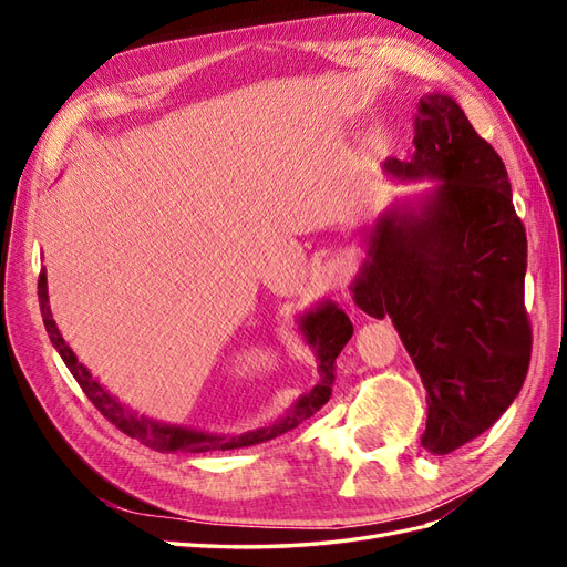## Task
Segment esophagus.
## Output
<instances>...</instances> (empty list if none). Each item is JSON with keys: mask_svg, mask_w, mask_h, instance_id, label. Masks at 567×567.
<instances>
[{"mask_svg": "<svg viewBox=\"0 0 567 567\" xmlns=\"http://www.w3.org/2000/svg\"><path fill=\"white\" fill-rule=\"evenodd\" d=\"M348 279H350V265L346 260H338V257L323 262V267L319 269V281L329 290H340L348 284Z\"/></svg>", "mask_w": 567, "mask_h": 567, "instance_id": "esophagus-1", "label": "esophagus"}]
</instances>
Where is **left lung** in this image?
Listing matches in <instances>:
<instances>
[{
    "label": "left lung",
    "instance_id": "1",
    "mask_svg": "<svg viewBox=\"0 0 567 567\" xmlns=\"http://www.w3.org/2000/svg\"><path fill=\"white\" fill-rule=\"evenodd\" d=\"M414 146L385 173L437 184L419 210L375 221L352 293L398 329L427 392L421 444L442 456L499 421L525 383L527 236L504 161L452 96L421 99Z\"/></svg>",
    "mask_w": 567,
    "mask_h": 567
}]
</instances>
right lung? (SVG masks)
I'll use <instances>...</instances> for the list:
<instances>
[{
    "instance_id": "right-lung-1",
    "label": "right lung",
    "mask_w": 567,
    "mask_h": 567,
    "mask_svg": "<svg viewBox=\"0 0 567 567\" xmlns=\"http://www.w3.org/2000/svg\"><path fill=\"white\" fill-rule=\"evenodd\" d=\"M38 296H40V312L44 319V329L51 338V346H54L65 362V367L71 369L73 379L80 383L84 394L92 400V404L109 419L117 431H123L125 435L140 440L146 447L156 450V452H227V450H241V447H252V444H260L267 440L279 437L288 431H293L305 419L315 416L317 411L331 400V390L336 381V357L340 350L346 348V342L352 338V321L350 317L338 310L333 302H321L317 310L307 312L300 319V331L305 333L307 346L315 350L317 364H319V383L302 394V398L296 402V406L288 411L286 416L279 421H274L265 427H255V431L241 433V435H210V433H200L194 431V427H182V425H167L151 421L146 416H136L134 411L120 404L113 394H109L104 388H101L92 373L84 369L75 352L68 348V342L63 340L59 326L51 317V307H49V293H47V269L40 271V281H38Z\"/></svg>"
}]
</instances>
